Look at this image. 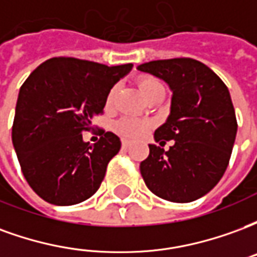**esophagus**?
<instances>
[{"instance_id": "1", "label": "esophagus", "mask_w": 257, "mask_h": 257, "mask_svg": "<svg viewBox=\"0 0 257 257\" xmlns=\"http://www.w3.org/2000/svg\"><path fill=\"white\" fill-rule=\"evenodd\" d=\"M129 146H131V142H129V140H126V139H122V147H123V149H128Z\"/></svg>"}]
</instances>
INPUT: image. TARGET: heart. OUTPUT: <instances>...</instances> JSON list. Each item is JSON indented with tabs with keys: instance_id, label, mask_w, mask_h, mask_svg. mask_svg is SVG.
<instances>
[{
	"instance_id": "1",
	"label": "heart",
	"mask_w": 257,
	"mask_h": 257,
	"mask_svg": "<svg viewBox=\"0 0 257 257\" xmlns=\"http://www.w3.org/2000/svg\"><path fill=\"white\" fill-rule=\"evenodd\" d=\"M138 86L142 95L145 96L146 99L154 93L157 89H161L162 85L154 77H140L138 79ZM114 95H115V88H111L108 90L106 97V106L110 107L114 100ZM151 128V122L149 119H143V118H136V117H123L119 118L117 122L114 123V131L119 134L123 138H128V139H136L140 138Z\"/></svg>"
}]
</instances>
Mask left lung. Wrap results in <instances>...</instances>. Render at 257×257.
<instances>
[{"label": "left lung", "mask_w": 257, "mask_h": 257, "mask_svg": "<svg viewBox=\"0 0 257 257\" xmlns=\"http://www.w3.org/2000/svg\"><path fill=\"white\" fill-rule=\"evenodd\" d=\"M173 92L171 115L157 129V142L173 140L169 150L149 145L140 162L146 186L171 202H191L209 193L224 175L237 135V118L226 84L208 66L190 58L140 64Z\"/></svg>", "instance_id": "left-lung-1"}]
</instances>
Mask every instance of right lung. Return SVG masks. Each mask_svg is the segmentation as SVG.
<instances>
[{
  "instance_id": "obj_1",
  "label": "right lung",
  "mask_w": 257,
  "mask_h": 257,
  "mask_svg": "<svg viewBox=\"0 0 257 257\" xmlns=\"http://www.w3.org/2000/svg\"><path fill=\"white\" fill-rule=\"evenodd\" d=\"M131 68L60 56L44 62L23 82L12 143L23 176L44 201L75 205L100 187L121 140L99 129L100 139L90 146L82 132L93 128L92 118L103 114L108 90Z\"/></svg>"
}]
</instances>
